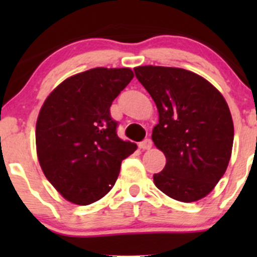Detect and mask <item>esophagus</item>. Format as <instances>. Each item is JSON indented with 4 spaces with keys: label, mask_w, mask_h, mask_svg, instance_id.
Here are the masks:
<instances>
[{
    "label": "esophagus",
    "mask_w": 257,
    "mask_h": 257,
    "mask_svg": "<svg viewBox=\"0 0 257 257\" xmlns=\"http://www.w3.org/2000/svg\"><path fill=\"white\" fill-rule=\"evenodd\" d=\"M152 145H153V142L150 141L149 138H147V139H144L141 144H139V147H141L143 150H148L152 148Z\"/></svg>",
    "instance_id": "34e87169"
}]
</instances>
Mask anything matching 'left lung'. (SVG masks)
<instances>
[{"label":"left lung","mask_w":257,"mask_h":257,"mask_svg":"<svg viewBox=\"0 0 257 257\" xmlns=\"http://www.w3.org/2000/svg\"><path fill=\"white\" fill-rule=\"evenodd\" d=\"M134 72L159 112L152 139L167 164L153 177L155 185L183 203L204 198L231 157L234 124L226 100L211 83L186 69L143 66Z\"/></svg>","instance_id":"obj_1"}]
</instances>
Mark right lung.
Returning <instances> with one entry per match:
<instances>
[{
	"instance_id": "add662e5",
	"label": "right lung",
	"mask_w": 257,
	"mask_h": 257,
	"mask_svg": "<svg viewBox=\"0 0 257 257\" xmlns=\"http://www.w3.org/2000/svg\"><path fill=\"white\" fill-rule=\"evenodd\" d=\"M129 68H93L62 82L43 103L36 147L49 183L68 201L89 205L115 184L137 145L116 134L110 105L129 84Z\"/></svg>"
}]
</instances>
